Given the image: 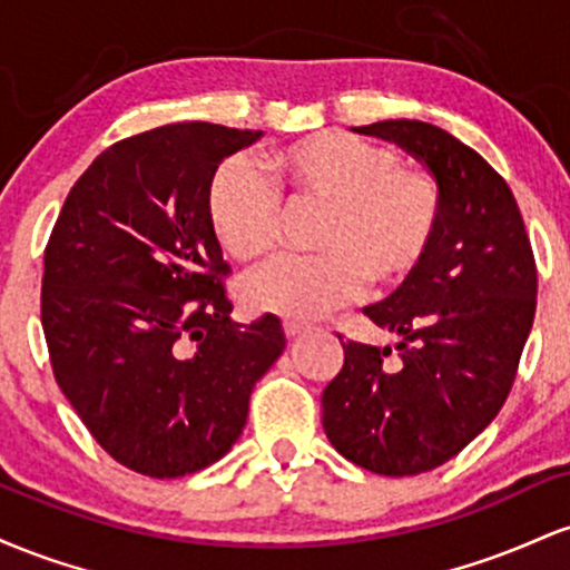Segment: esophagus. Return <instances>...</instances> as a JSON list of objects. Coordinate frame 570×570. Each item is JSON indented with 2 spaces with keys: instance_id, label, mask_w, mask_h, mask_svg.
Listing matches in <instances>:
<instances>
[{
  "instance_id": "34e87169",
  "label": "esophagus",
  "mask_w": 570,
  "mask_h": 570,
  "mask_svg": "<svg viewBox=\"0 0 570 570\" xmlns=\"http://www.w3.org/2000/svg\"><path fill=\"white\" fill-rule=\"evenodd\" d=\"M284 332H286V337H297L299 332H305V324H299V322H284Z\"/></svg>"
}]
</instances>
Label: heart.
Instances as JSON below:
<instances>
[{"label":"heart","instance_id":"obj_1","mask_svg":"<svg viewBox=\"0 0 570 570\" xmlns=\"http://www.w3.org/2000/svg\"><path fill=\"white\" fill-rule=\"evenodd\" d=\"M271 186L238 158L219 163L206 187L208 225L238 263L281 244L284 206L322 208L311 233L318 254L284 259L244 286L248 307L292 318L330 313L367 286L381 294L421 271L440 238L444 198L436 176L399 163L383 144L318 130L267 155Z\"/></svg>","mask_w":570,"mask_h":570}]
</instances>
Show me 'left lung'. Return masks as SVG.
Instances as JSON below:
<instances>
[{
  "label": "left lung",
  "mask_w": 570,
  "mask_h": 570,
  "mask_svg": "<svg viewBox=\"0 0 570 570\" xmlns=\"http://www.w3.org/2000/svg\"><path fill=\"white\" fill-rule=\"evenodd\" d=\"M426 163L442 187L440 238L407 284L364 307L391 345L343 343L322 394L340 455L383 476L442 466L499 415L535 316V259L520 206L490 163L421 120L353 128Z\"/></svg>",
  "instance_id": "8db88e82"
}]
</instances>
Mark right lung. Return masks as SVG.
Returning a JSON list of instances; mask_svg holds the SVG:
<instances>
[{"mask_svg":"<svg viewBox=\"0 0 570 570\" xmlns=\"http://www.w3.org/2000/svg\"><path fill=\"white\" fill-rule=\"evenodd\" d=\"M259 130L174 122L112 144L75 181L45 246L42 330L56 383L122 466L185 476L246 426L286 348L273 313L233 322L206 187Z\"/></svg>","mask_w":570,"mask_h":570,"instance_id":"add662e5","label":"right lung"}]
</instances>
